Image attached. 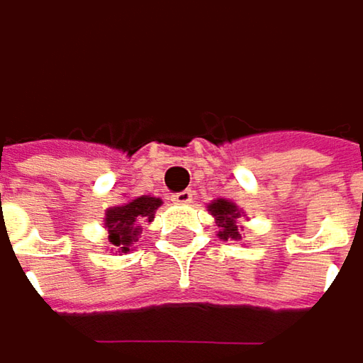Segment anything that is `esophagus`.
Here are the masks:
<instances>
[{
	"instance_id": "obj_1",
	"label": "esophagus",
	"mask_w": 363,
	"mask_h": 363,
	"mask_svg": "<svg viewBox=\"0 0 363 363\" xmlns=\"http://www.w3.org/2000/svg\"><path fill=\"white\" fill-rule=\"evenodd\" d=\"M172 200L175 202V204H190L191 200H194V191L191 190L177 191V194H173Z\"/></svg>"
}]
</instances>
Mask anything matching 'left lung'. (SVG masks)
<instances>
[{
  "instance_id": "obj_1",
  "label": "left lung",
  "mask_w": 363,
  "mask_h": 363,
  "mask_svg": "<svg viewBox=\"0 0 363 363\" xmlns=\"http://www.w3.org/2000/svg\"><path fill=\"white\" fill-rule=\"evenodd\" d=\"M208 212L216 218V227L218 230V237L223 241H241V230L243 227H239V218L245 216L243 210H239V206L230 200L225 198H218L214 202L208 204Z\"/></svg>"
}]
</instances>
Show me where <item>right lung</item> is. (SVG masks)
I'll list each match as a JSON object with an SVG mask.
<instances>
[{
  "mask_svg": "<svg viewBox=\"0 0 363 363\" xmlns=\"http://www.w3.org/2000/svg\"><path fill=\"white\" fill-rule=\"evenodd\" d=\"M161 206L159 198L151 196H138L135 200L112 206L106 210L104 227L108 228V239L114 247H118V253H128L130 245L138 237V230L143 223H153L155 212Z\"/></svg>",
  "mask_w": 363,
  "mask_h": 363,
  "instance_id": "obj_1",
  "label": "right lung"
}]
</instances>
